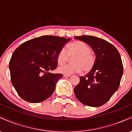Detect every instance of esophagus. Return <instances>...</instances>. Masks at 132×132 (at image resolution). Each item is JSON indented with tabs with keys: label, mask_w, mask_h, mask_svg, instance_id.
<instances>
[{
	"label": "esophagus",
	"mask_w": 132,
	"mask_h": 132,
	"mask_svg": "<svg viewBox=\"0 0 132 132\" xmlns=\"http://www.w3.org/2000/svg\"><path fill=\"white\" fill-rule=\"evenodd\" d=\"M71 75H64V78H66V77H70Z\"/></svg>",
	"instance_id": "esophagus-1"
}]
</instances>
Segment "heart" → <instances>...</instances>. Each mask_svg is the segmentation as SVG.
Returning <instances> with one entry per match:
<instances>
[{"mask_svg": "<svg viewBox=\"0 0 132 132\" xmlns=\"http://www.w3.org/2000/svg\"><path fill=\"white\" fill-rule=\"evenodd\" d=\"M67 51L66 52V51ZM74 56L72 58V64L62 66L58 68L59 72L64 75H71L79 73L82 71L88 72L94 66L95 58L90 53V49L82 41H74L68 45L66 50L63 48L57 54L58 64H63L68 61L69 56Z\"/></svg>", "mask_w": 132, "mask_h": 132, "instance_id": "1", "label": "heart"}]
</instances>
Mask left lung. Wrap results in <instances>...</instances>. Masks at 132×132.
Wrapping results in <instances>:
<instances>
[{
    "label": "left lung",
    "instance_id": "obj_1",
    "mask_svg": "<svg viewBox=\"0 0 132 132\" xmlns=\"http://www.w3.org/2000/svg\"><path fill=\"white\" fill-rule=\"evenodd\" d=\"M75 38L88 44L96 56L92 70L85 76H80L75 94L84 105L100 107L119 88L123 72L120 55L116 47L104 39L88 35Z\"/></svg>",
    "mask_w": 132,
    "mask_h": 132
}]
</instances>
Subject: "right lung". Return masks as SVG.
<instances>
[{"label":"right lung","instance_id":"right-lung-1","mask_svg":"<svg viewBox=\"0 0 132 132\" xmlns=\"http://www.w3.org/2000/svg\"><path fill=\"white\" fill-rule=\"evenodd\" d=\"M70 39L45 35L21 44L9 62L10 78L20 97L31 103L52 95L62 74L50 72L57 68V54Z\"/></svg>","mask_w":132,"mask_h":132}]
</instances>
